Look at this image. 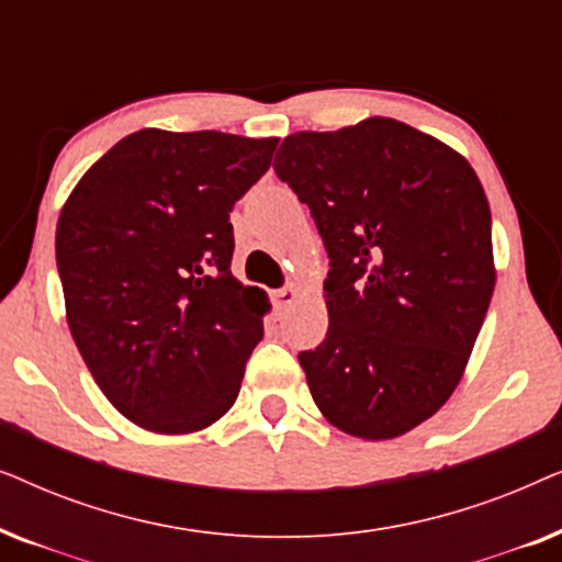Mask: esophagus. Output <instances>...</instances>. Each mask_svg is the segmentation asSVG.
<instances>
[{
  "mask_svg": "<svg viewBox=\"0 0 562 562\" xmlns=\"http://www.w3.org/2000/svg\"><path fill=\"white\" fill-rule=\"evenodd\" d=\"M299 299V289L296 286H283L279 291H273V302L279 310H286V306H291Z\"/></svg>",
  "mask_w": 562,
  "mask_h": 562,
  "instance_id": "1",
  "label": "esophagus"
}]
</instances>
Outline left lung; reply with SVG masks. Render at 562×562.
Returning a JSON list of instances; mask_svg holds the SVG:
<instances>
[{
    "label": "left lung",
    "instance_id": "1",
    "mask_svg": "<svg viewBox=\"0 0 562 562\" xmlns=\"http://www.w3.org/2000/svg\"><path fill=\"white\" fill-rule=\"evenodd\" d=\"M329 256L327 337L299 352L314 404L360 440H394L463 379L496 283L471 164L391 117L283 137L273 160Z\"/></svg>",
    "mask_w": 562,
    "mask_h": 562
}]
</instances>
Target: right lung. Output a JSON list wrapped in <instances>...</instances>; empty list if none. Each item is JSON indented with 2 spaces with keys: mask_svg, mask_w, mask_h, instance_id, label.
<instances>
[{
  "mask_svg": "<svg viewBox=\"0 0 562 562\" xmlns=\"http://www.w3.org/2000/svg\"><path fill=\"white\" fill-rule=\"evenodd\" d=\"M276 145L217 130H137L60 210L68 329L102 394L148 432H199L240 394L271 304L229 271V212Z\"/></svg>",
  "mask_w": 562,
  "mask_h": 562,
  "instance_id": "add662e5",
  "label": "right lung"
}]
</instances>
